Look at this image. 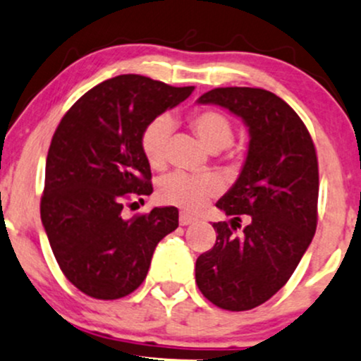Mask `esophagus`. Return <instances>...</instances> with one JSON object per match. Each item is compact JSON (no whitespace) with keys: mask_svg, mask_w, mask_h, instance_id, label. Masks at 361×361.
<instances>
[{"mask_svg":"<svg viewBox=\"0 0 361 361\" xmlns=\"http://www.w3.org/2000/svg\"><path fill=\"white\" fill-rule=\"evenodd\" d=\"M193 222H195V217H192V215H188L185 212L180 214V224H181V226H190V224H193Z\"/></svg>","mask_w":361,"mask_h":361,"instance_id":"obj_1","label":"esophagus"}]
</instances>
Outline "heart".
<instances>
[{
    "label": "heart",
    "instance_id": "obj_1",
    "mask_svg": "<svg viewBox=\"0 0 361 361\" xmlns=\"http://www.w3.org/2000/svg\"><path fill=\"white\" fill-rule=\"evenodd\" d=\"M190 128L210 151L229 147L234 139V127L229 117L214 109L198 110L190 117ZM173 130V122L168 117H157L144 128L140 137L144 157L152 169H163L166 164V147ZM221 183L214 175L190 176L185 173H173L157 186L161 202L176 205L186 212H197L214 195Z\"/></svg>",
    "mask_w": 361,
    "mask_h": 361
}]
</instances>
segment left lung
Returning <instances> with one entry per match:
<instances>
[{
	"label": "left lung",
	"instance_id": "1",
	"mask_svg": "<svg viewBox=\"0 0 361 361\" xmlns=\"http://www.w3.org/2000/svg\"><path fill=\"white\" fill-rule=\"evenodd\" d=\"M198 103L241 117L250 146L241 175L215 204L233 219L214 222L217 239L197 258L195 280L217 307L250 310L287 283L316 233V147L299 115L271 91L215 88ZM243 214L248 226L238 236Z\"/></svg>",
	"mask_w": 361,
	"mask_h": 361
}]
</instances>
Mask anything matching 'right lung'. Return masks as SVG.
Wrapping results in <instances>:
<instances>
[{
  "mask_svg": "<svg viewBox=\"0 0 361 361\" xmlns=\"http://www.w3.org/2000/svg\"><path fill=\"white\" fill-rule=\"evenodd\" d=\"M192 91L122 74L86 91L54 132L40 217L66 279L93 299L134 292L157 243L178 227L176 207L132 219H123L122 209L152 193L140 147L144 128Z\"/></svg>",
  "mask_w": 361,
  "mask_h": 361,
  "instance_id": "right-lung-1",
  "label": "right lung"
}]
</instances>
